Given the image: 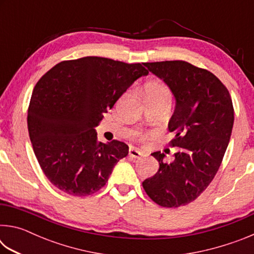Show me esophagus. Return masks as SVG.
Returning <instances> with one entry per match:
<instances>
[{
  "label": "esophagus",
  "instance_id": "obj_1",
  "mask_svg": "<svg viewBox=\"0 0 254 254\" xmlns=\"http://www.w3.org/2000/svg\"><path fill=\"white\" fill-rule=\"evenodd\" d=\"M141 153L139 150L135 149V148H130V150H128V156H130V158L132 159H137L141 157Z\"/></svg>",
  "mask_w": 254,
  "mask_h": 254
}]
</instances>
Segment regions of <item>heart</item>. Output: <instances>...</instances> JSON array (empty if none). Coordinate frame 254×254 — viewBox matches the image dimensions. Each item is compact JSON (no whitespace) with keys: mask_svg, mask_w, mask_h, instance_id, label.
Listing matches in <instances>:
<instances>
[{"mask_svg":"<svg viewBox=\"0 0 254 254\" xmlns=\"http://www.w3.org/2000/svg\"><path fill=\"white\" fill-rule=\"evenodd\" d=\"M144 101H160L171 100V93L167 86L160 81L153 80L144 86Z\"/></svg>","mask_w":254,"mask_h":254,"instance_id":"obj_1","label":"heart"}]
</instances>
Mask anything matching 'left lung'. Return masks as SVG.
Returning a JSON list of instances; mask_svg holds the SVG:
<instances>
[{
    "label": "left lung",
    "instance_id": "obj_1",
    "mask_svg": "<svg viewBox=\"0 0 254 254\" xmlns=\"http://www.w3.org/2000/svg\"><path fill=\"white\" fill-rule=\"evenodd\" d=\"M168 85L176 98L168 130L178 147L173 161L151 153L159 162L156 175L142 183L147 195L162 207H179L195 200L220 168L233 128L234 109L224 84L212 72L183 60L145 63Z\"/></svg>",
    "mask_w": 254,
    "mask_h": 254
}]
</instances>
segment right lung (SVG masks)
Instances as JSON below:
<instances>
[{
	"label": "right lung",
	"mask_w": 254,
	"mask_h": 254,
	"mask_svg": "<svg viewBox=\"0 0 254 254\" xmlns=\"http://www.w3.org/2000/svg\"><path fill=\"white\" fill-rule=\"evenodd\" d=\"M143 65L103 57L65 60L34 86L28 109L29 136L55 187L72 196L92 195L127 156L126 143L100 142L94 127L134 80L149 74Z\"/></svg>",
	"instance_id": "1"
}]
</instances>
